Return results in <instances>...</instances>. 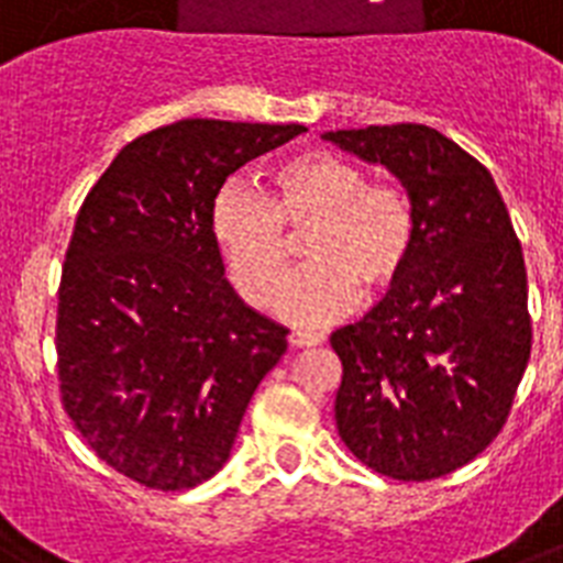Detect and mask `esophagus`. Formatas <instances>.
I'll list each match as a JSON object with an SVG mask.
<instances>
[{
  "label": "esophagus",
  "instance_id": "1",
  "mask_svg": "<svg viewBox=\"0 0 563 563\" xmlns=\"http://www.w3.org/2000/svg\"><path fill=\"white\" fill-rule=\"evenodd\" d=\"M323 341V335L318 332H291L289 344L297 346V350H303V346H318Z\"/></svg>",
  "mask_w": 563,
  "mask_h": 563
}]
</instances>
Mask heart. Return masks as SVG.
I'll return each instance as SVG.
<instances>
[{
	"mask_svg": "<svg viewBox=\"0 0 563 563\" xmlns=\"http://www.w3.org/2000/svg\"><path fill=\"white\" fill-rule=\"evenodd\" d=\"M310 234V266L284 284L286 230ZM210 236L228 277L251 306L272 303L283 321L323 327L361 300L390 295L410 272L419 245V210L408 187L373 181L364 164L329 153L291 155L272 176V196L225 185L210 205Z\"/></svg>",
	"mask_w": 563,
	"mask_h": 563,
	"instance_id": "b5f03b06",
	"label": "heart"
}]
</instances>
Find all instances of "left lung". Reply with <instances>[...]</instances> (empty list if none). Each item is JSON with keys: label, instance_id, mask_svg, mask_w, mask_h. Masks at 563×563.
Instances as JSON below:
<instances>
[{"label": "left lung", "instance_id": "8db88e82", "mask_svg": "<svg viewBox=\"0 0 563 563\" xmlns=\"http://www.w3.org/2000/svg\"><path fill=\"white\" fill-rule=\"evenodd\" d=\"M323 139L385 164L419 210L405 280L329 338L344 367L338 433L376 474L437 479L486 451L527 369L532 318L520 240L492 173L442 132L390 123Z\"/></svg>", "mask_w": 563, "mask_h": 563}]
</instances>
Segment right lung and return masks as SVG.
<instances>
[{"label": "right lung", "mask_w": 563, "mask_h": 563, "mask_svg": "<svg viewBox=\"0 0 563 563\" xmlns=\"http://www.w3.org/2000/svg\"><path fill=\"white\" fill-rule=\"evenodd\" d=\"M300 123L187 118L130 141L77 210L57 289L59 401L95 454L155 492L225 465L289 329L234 295L210 205Z\"/></svg>", "instance_id": "right-lung-1"}]
</instances>
